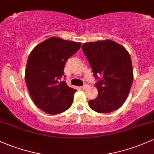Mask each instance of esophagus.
Instances as JSON below:
<instances>
[{"instance_id": "esophagus-1", "label": "esophagus", "mask_w": 154, "mask_h": 154, "mask_svg": "<svg viewBox=\"0 0 154 154\" xmlns=\"http://www.w3.org/2000/svg\"><path fill=\"white\" fill-rule=\"evenodd\" d=\"M87 88H88V85H87V84H85V85H82V87H81V88L83 89V90H85V89Z\"/></svg>"}]
</instances>
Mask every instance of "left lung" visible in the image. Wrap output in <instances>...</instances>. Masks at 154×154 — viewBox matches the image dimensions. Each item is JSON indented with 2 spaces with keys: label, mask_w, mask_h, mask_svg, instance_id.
Returning <instances> with one entry per match:
<instances>
[{
  "label": "left lung",
  "mask_w": 154,
  "mask_h": 154,
  "mask_svg": "<svg viewBox=\"0 0 154 154\" xmlns=\"http://www.w3.org/2000/svg\"><path fill=\"white\" fill-rule=\"evenodd\" d=\"M82 50L96 79L97 98L88 102L89 107L99 113H109L123 105L133 82L131 57L124 47L112 40L85 43Z\"/></svg>",
  "instance_id": "left-lung-1"
}]
</instances>
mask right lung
Returning <instances> with one entry per match:
<instances>
[{
  "mask_svg": "<svg viewBox=\"0 0 154 154\" xmlns=\"http://www.w3.org/2000/svg\"><path fill=\"white\" fill-rule=\"evenodd\" d=\"M81 47L80 42L50 37L30 52L25 79L33 103L42 111L56 115L68 109L76 89L60 81L66 60Z\"/></svg>",
  "mask_w": 154,
  "mask_h": 154,
  "instance_id": "obj_1",
  "label": "right lung"
}]
</instances>
